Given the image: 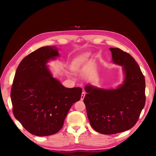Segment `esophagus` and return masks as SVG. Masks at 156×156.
Wrapping results in <instances>:
<instances>
[{"mask_svg":"<svg viewBox=\"0 0 156 156\" xmlns=\"http://www.w3.org/2000/svg\"><path fill=\"white\" fill-rule=\"evenodd\" d=\"M85 95H86L85 92H82V95H81V101H83L84 100V98L85 97Z\"/></svg>","mask_w":156,"mask_h":156,"instance_id":"34e87169","label":"esophagus"}]
</instances>
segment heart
Listing matches in <instances>:
<instances>
[{
	"label": "heart",
	"mask_w": 156,
	"mask_h": 156,
	"mask_svg": "<svg viewBox=\"0 0 156 156\" xmlns=\"http://www.w3.org/2000/svg\"><path fill=\"white\" fill-rule=\"evenodd\" d=\"M89 54H83L81 55H77L74 59H72L69 67L72 71L74 72H78L80 70V69L84 65L85 62L89 57Z\"/></svg>",
	"instance_id": "heart-1"
}]
</instances>
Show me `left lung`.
Returning <instances> with one entry per match:
<instances>
[{
    "label": "left lung",
    "instance_id": "obj_1",
    "mask_svg": "<svg viewBox=\"0 0 156 156\" xmlns=\"http://www.w3.org/2000/svg\"><path fill=\"white\" fill-rule=\"evenodd\" d=\"M115 64L122 66V84L105 89L85 86L84 102L90 125L105 135L121 133L136 124L145 102V81L140 66L128 53L109 48Z\"/></svg>",
    "mask_w": 156,
    "mask_h": 156
}]
</instances>
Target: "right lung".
Segmentation results:
<instances>
[{"label": "right lung", "mask_w": 156, "mask_h": 156, "mask_svg": "<svg viewBox=\"0 0 156 156\" xmlns=\"http://www.w3.org/2000/svg\"><path fill=\"white\" fill-rule=\"evenodd\" d=\"M58 56L55 46L37 49L23 59L13 80V114L26 130L37 136L58 133L72 106L81 98V88H66L53 77L47 64Z\"/></svg>", "instance_id": "1"}]
</instances>
